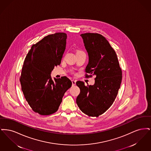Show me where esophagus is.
Segmentation results:
<instances>
[{
    "label": "esophagus",
    "mask_w": 151,
    "mask_h": 151,
    "mask_svg": "<svg viewBox=\"0 0 151 151\" xmlns=\"http://www.w3.org/2000/svg\"><path fill=\"white\" fill-rule=\"evenodd\" d=\"M76 80H74V79H72V86H74L75 84H76Z\"/></svg>",
    "instance_id": "obj_1"
}]
</instances>
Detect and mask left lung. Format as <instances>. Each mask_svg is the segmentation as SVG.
Instances as JSON below:
<instances>
[{"instance_id":"1","label":"left lung","mask_w":151,"mask_h":151,"mask_svg":"<svg viewBox=\"0 0 151 151\" xmlns=\"http://www.w3.org/2000/svg\"><path fill=\"white\" fill-rule=\"evenodd\" d=\"M80 36L89 57L86 72L96 78L93 86H86L81 81L76 83L80 89L76 104L86 115L97 117L115 100L122 81V70L115 51L104 36L91 33Z\"/></svg>"}]
</instances>
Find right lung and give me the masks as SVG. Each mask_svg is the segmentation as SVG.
I'll list each match as a JSON object with an SVG mask.
<instances>
[{
  "instance_id": "add662e5",
  "label": "right lung",
  "mask_w": 151,
  "mask_h": 151,
  "mask_svg": "<svg viewBox=\"0 0 151 151\" xmlns=\"http://www.w3.org/2000/svg\"><path fill=\"white\" fill-rule=\"evenodd\" d=\"M67 35L57 33L33 45L25 59L20 76L22 90L32 110L41 115L56 112L65 92L71 86L66 76L51 77L55 66L61 63Z\"/></svg>"
}]
</instances>
